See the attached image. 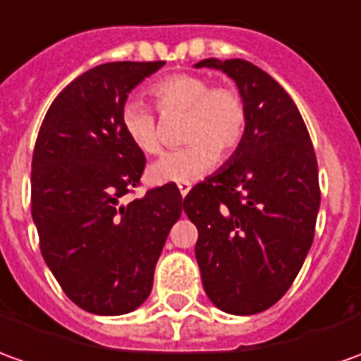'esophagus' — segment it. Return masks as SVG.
<instances>
[{
	"instance_id": "1",
	"label": "esophagus",
	"mask_w": 361,
	"mask_h": 361,
	"mask_svg": "<svg viewBox=\"0 0 361 361\" xmlns=\"http://www.w3.org/2000/svg\"><path fill=\"white\" fill-rule=\"evenodd\" d=\"M178 188H180L181 197H185V195H188V193H189V189H191V183H189V181H183V183H180Z\"/></svg>"
}]
</instances>
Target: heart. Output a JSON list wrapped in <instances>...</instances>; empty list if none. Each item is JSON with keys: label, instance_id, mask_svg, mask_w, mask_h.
<instances>
[{"label": "heart", "instance_id": "1", "mask_svg": "<svg viewBox=\"0 0 361 361\" xmlns=\"http://www.w3.org/2000/svg\"><path fill=\"white\" fill-rule=\"evenodd\" d=\"M162 115H185L180 150H172L148 168L152 183H183L205 176L216 158L226 160L238 150L248 127L246 102L234 85H213L201 74H172L148 87ZM121 127L128 142L142 154L160 152L158 117L140 99L121 105Z\"/></svg>", "mask_w": 361, "mask_h": 361}]
</instances>
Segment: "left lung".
I'll return each mask as SVG.
<instances>
[{
  "label": "left lung",
  "instance_id": "1",
  "mask_svg": "<svg viewBox=\"0 0 361 361\" xmlns=\"http://www.w3.org/2000/svg\"><path fill=\"white\" fill-rule=\"evenodd\" d=\"M195 68L233 78L248 127L238 150L181 207L197 226L207 297L224 312L256 314L286 295L311 248L321 205L317 156L297 105L264 70L240 58H207Z\"/></svg>",
  "mask_w": 361,
  "mask_h": 361
}]
</instances>
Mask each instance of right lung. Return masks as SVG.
I'll use <instances>...</instances> for the list:
<instances>
[{
    "instance_id": "add662e5",
    "label": "right lung",
    "mask_w": 361,
    "mask_h": 361,
    "mask_svg": "<svg viewBox=\"0 0 361 361\" xmlns=\"http://www.w3.org/2000/svg\"><path fill=\"white\" fill-rule=\"evenodd\" d=\"M166 62H109L66 85L40 125L31 213L40 252L64 293L93 314H125L152 291L156 262L181 215L176 183L140 185L146 158L121 127V105Z\"/></svg>"
}]
</instances>
